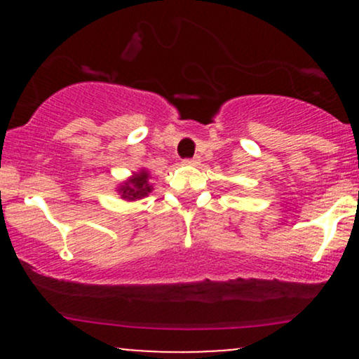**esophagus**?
I'll return each instance as SVG.
<instances>
[{"label": "esophagus", "instance_id": "1", "mask_svg": "<svg viewBox=\"0 0 359 359\" xmlns=\"http://www.w3.org/2000/svg\"><path fill=\"white\" fill-rule=\"evenodd\" d=\"M184 163L185 165H197V163H199V158H197V156L196 158H185Z\"/></svg>", "mask_w": 359, "mask_h": 359}]
</instances>
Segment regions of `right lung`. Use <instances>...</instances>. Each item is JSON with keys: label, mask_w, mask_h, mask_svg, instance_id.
Returning <instances> with one entry per match:
<instances>
[{"label": "right lung", "mask_w": 359, "mask_h": 359, "mask_svg": "<svg viewBox=\"0 0 359 359\" xmlns=\"http://www.w3.org/2000/svg\"><path fill=\"white\" fill-rule=\"evenodd\" d=\"M148 179H150V174H148L145 168H142L137 174L131 175L130 179L125 180V182L118 187L121 199L138 201L147 197L148 194L151 192V189H154V185L148 182Z\"/></svg>", "instance_id": "1"}]
</instances>
